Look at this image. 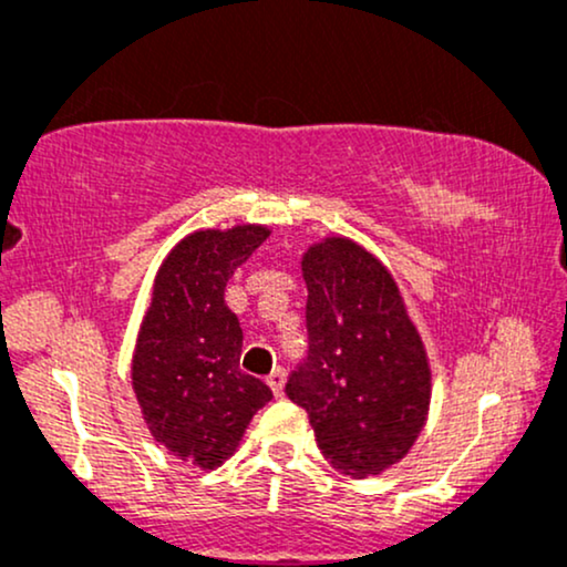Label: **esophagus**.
Masks as SVG:
<instances>
[{
	"instance_id": "34e87169",
	"label": "esophagus",
	"mask_w": 567,
	"mask_h": 567,
	"mask_svg": "<svg viewBox=\"0 0 567 567\" xmlns=\"http://www.w3.org/2000/svg\"><path fill=\"white\" fill-rule=\"evenodd\" d=\"M268 384H270L272 395L281 398L284 395V384H286V369H281V365H278V369H272V374L268 377Z\"/></svg>"
}]
</instances>
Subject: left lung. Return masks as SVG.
I'll return each instance as SVG.
<instances>
[{
	"instance_id": "obj_1",
	"label": "left lung",
	"mask_w": 567,
	"mask_h": 567,
	"mask_svg": "<svg viewBox=\"0 0 567 567\" xmlns=\"http://www.w3.org/2000/svg\"><path fill=\"white\" fill-rule=\"evenodd\" d=\"M308 358L286 382L321 454L350 477L379 475L409 454L427 422L432 377L395 278L350 238L302 257Z\"/></svg>"
}]
</instances>
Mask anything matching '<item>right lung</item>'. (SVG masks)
<instances>
[{"label": "right lung", "mask_w": 567, "mask_h": 567, "mask_svg": "<svg viewBox=\"0 0 567 567\" xmlns=\"http://www.w3.org/2000/svg\"><path fill=\"white\" fill-rule=\"evenodd\" d=\"M262 225L196 230L166 255L132 355V388L153 441L183 462L215 470L270 401L244 374V331L225 305V284L265 238Z\"/></svg>", "instance_id": "1"}]
</instances>
